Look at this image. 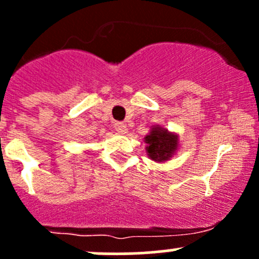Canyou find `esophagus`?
Instances as JSON below:
<instances>
[{
	"label": "esophagus",
	"mask_w": 259,
	"mask_h": 259,
	"mask_svg": "<svg viewBox=\"0 0 259 259\" xmlns=\"http://www.w3.org/2000/svg\"><path fill=\"white\" fill-rule=\"evenodd\" d=\"M114 129L116 130L117 133H120V134H124V133L127 130V127H126V124H124V122L116 121L114 124Z\"/></svg>",
	"instance_id": "1"
}]
</instances>
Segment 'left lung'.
Instances as JSON below:
<instances>
[{"label":"left lung","mask_w":259,"mask_h":259,"mask_svg":"<svg viewBox=\"0 0 259 259\" xmlns=\"http://www.w3.org/2000/svg\"><path fill=\"white\" fill-rule=\"evenodd\" d=\"M148 146H146V151H148L149 156L153 160L156 161H165L166 159L170 158L173 151L177 149V137L170 134L166 130L160 129V127H155L151 130L150 135L145 138Z\"/></svg>","instance_id":"left-lung-1"}]
</instances>
